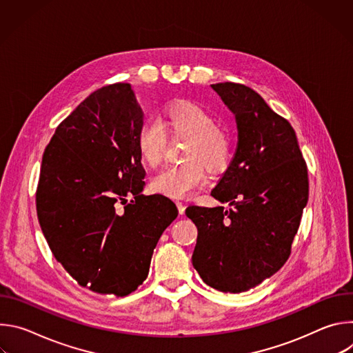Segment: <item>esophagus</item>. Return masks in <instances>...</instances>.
Instances as JSON below:
<instances>
[{
    "label": "esophagus",
    "mask_w": 353,
    "mask_h": 353,
    "mask_svg": "<svg viewBox=\"0 0 353 353\" xmlns=\"http://www.w3.org/2000/svg\"><path fill=\"white\" fill-rule=\"evenodd\" d=\"M176 205H177V210H179V214L180 215H183L184 212H185V205L181 203V201H177L176 203Z\"/></svg>",
    "instance_id": "34e87169"
}]
</instances>
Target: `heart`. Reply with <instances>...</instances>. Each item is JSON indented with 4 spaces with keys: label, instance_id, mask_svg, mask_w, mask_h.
Instances as JSON below:
<instances>
[{
    "label": "heart",
    "instance_id": "heart-1",
    "mask_svg": "<svg viewBox=\"0 0 353 353\" xmlns=\"http://www.w3.org/2000/svg\"><path fill=\"white\" fill-rule=\"evenodd\" d=\"M154 123H143L137 135V149L141 161L157 168L165 155L166 135L187 139L183 165L162 169L150 181L154 191L183 198L191 194L207 179L205 168L219 172L226 168L233 139L228 128L215 124V117L203 106L192 102H179L169 106Z\"/></svg>",
    "mask_w": 353,
    "mask_h": 353
}]
</instances>
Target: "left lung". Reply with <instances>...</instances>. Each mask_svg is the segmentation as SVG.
<instances>
[{
    "label": "left lung",
    "instance_id": "left-lung-1",
    "mask_svg": "<svg viewBox=\"0 0 353 353\" xmlns=\"http://www.w3.org/2000/svg\"><path fill=\"white\" fill-rule=\"evenodd\" d=\"M211 86L237 123L236 154L211 191L232 208L185 210L198 229L192 265L211 288L240 293L288 261L309 199L307 166L289 121L256 90L233 82Z\"/></svg>",
    "mask_w": 353,
    "mask_h": 353
}]
</instances>
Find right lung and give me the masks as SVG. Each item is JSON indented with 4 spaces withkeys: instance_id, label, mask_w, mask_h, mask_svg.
<instances>
[{
    "instance_id": "obj_1",
    "label": "right lung",
    "mask_w": 353,
    "mask_h": 353,
    "mask_svg": "<svg viewBox=\"0 0 353 353\" xmlns=\"http://www.w3.org/2000/svg\"><path fill=\"white\" fill-rule=\"evenodd\" d=\"M142 124L131 85H108L60 123L43 154L36 190L41 232L64 270L96 293L134 292L179 214L168 196L142 194L145 170L137 149ZM128 194L133 199L125 205Z\"/></svg>"
}]
</instances>
